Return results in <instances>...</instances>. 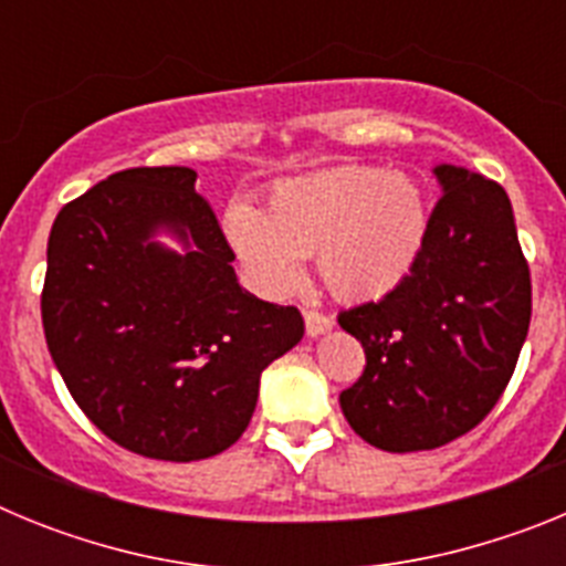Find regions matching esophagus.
Listing matches in <instances>:
<instances>
[{
	"mask_svg": "<svg viewBox=\"0 0 566 566\" xmlns=\"http://www.w3.org/2000/svg\"><path fill=\"white\" fill-rule=\"evenodd\" d=\"M303 317H306L308 337H319V334L332 332V326H334V319L328 317V314L317 312V308H306V312H303Z\"/></svg>",
	"mask_w": 566,
	"mask_h": 566,
	"instance_id": "34e87169",
	"label": "esophagus"
}]
</instances>
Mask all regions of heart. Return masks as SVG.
Masks as SVG:
<instances>
[{
  "mask_svg": "<svg viewBox=\"0 0 566 566\" xmlns=\"http://www.w3.org/2000/svg\"><path fill=\"white\" fill-rule=\"evenodd\" d=\"M223 229L263 292L297 286L300 258L314 254L334 297L365 303L408 280L428 243L431 212L411 175L337 167L277 184L260 212L229 209Z\"/></svg>",
  "mask_w": 566,
  "mask_h": 566,
  "instance_id": "b5f03b06",
  "label": "heart"
}]
</instances>
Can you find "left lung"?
I'll use <instances>...</instances> for the list:
<instances>
[{
	"instance_id": "left-lung-1",
	"label": "left lung",
	"mask_w": 566,
	"mask_h": 566,
	"mask_svg": "<svg viewBox=\"0 0 566 566\" xmlns=\"http://www.w3.org/2000/svg\"><path fill=\"white\" fill-rule=\"evenodd\" d=\"M433 172L444 192L413 272L337 317L365 348L363 377L339 408L388 453L433 451L473 431L516 371L533 312L507 192L451 164Z\"/></svg>"
}]
</instances>
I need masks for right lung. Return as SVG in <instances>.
I'll return each mask as SVG.
<instances>
[{
    "label": "right lung",
    "instance_id": "1",
    "mask_svg": "<svg viewBox=\"0 0 566 566\" xmlns=\"http://www.w3.org/2000/svg\"><path fill=\"white\" fill-rule=\"evenodd\" d=\"M189 167H135L70 201L48 240L42 326L67 391L104 437L161 462L227 451L260 374L303 337L294 306L240 289ZM175 233L188 252L151 240Z\"/></svg>",
    "mask_w": 566,
    "mask_h": 566
}]
</instances>
